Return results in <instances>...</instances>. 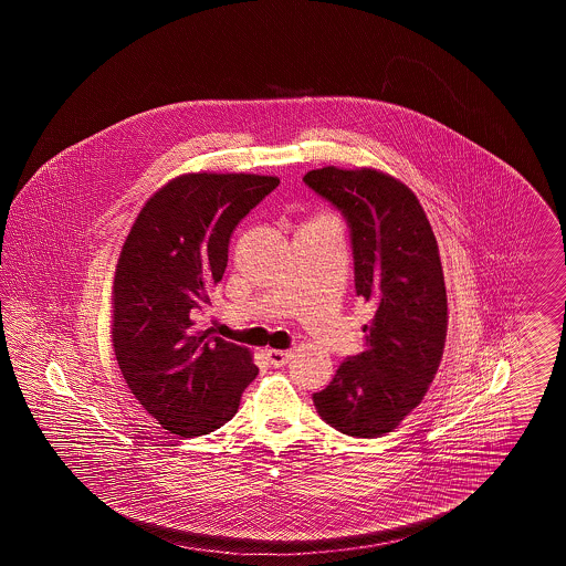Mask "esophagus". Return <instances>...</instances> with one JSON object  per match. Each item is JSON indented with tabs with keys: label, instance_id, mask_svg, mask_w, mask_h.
Instances as JSON below:
<instances>
[{
	"label": "esophagus",
	"instance_id": "1",
	"mask_svg": "<svg viewBox=\"0 0 566 566\" xmlns=\"http://www.w3.org/2000/svg\"><path fill=\"white\" fill-rule=\"evenodd\" d=\"M268 360H270L271 367H284L289 360H291V352L286 350H268L265 352Z\"/></svg>",
	"mask_w": 566,
	"mask_h": 566
}]
</instances>
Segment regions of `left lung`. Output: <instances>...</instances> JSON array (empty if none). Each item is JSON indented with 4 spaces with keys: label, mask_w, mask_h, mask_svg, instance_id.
<instances>
[{
    "label": "left lung",
    "mask_w": 566,
    "mask_h": 566,
    "mask_svg": "<svg viewBox=\"0 0 566 566\" xmlns=\"http://www.w3.org/2000/svg\"><path fill=\"white\" fill-rule=\"evenodd\" d=\"M303 182L346 218L356 295L376 307L365 350L312 399L326 424L371 439L399 427L437 374L448 331L439 248L420 201L392 176L323 167Z\"/></svg>",
    "instance_id": "1"
}]
</instances>
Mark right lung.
<instances>
[{
  "mask_svg": "<svg viewBox=\"0 0 566 566\" xmlns=\"http://www.w3.org/2000/svg\"><path fill=\"white\" fill-rule=\"evenodd\" d=\"M277 185L254 174L180 176L148 199L123 245L112 346L135 399L174 434L220 429L259 374L250 352L195 321L227 270L233 229Z\"/></svg>",
  "mask_w": 566,
  "mask_h": 566,
  "instance_id": "obj_1",
  "label": "right lung"
}]
</instances>
